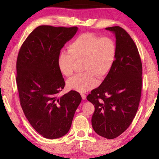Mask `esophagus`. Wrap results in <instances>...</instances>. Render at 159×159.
Here are the masks:
<instances>
[{
	"label": "esophagus",
	"mask_w": 159,
	"mask_h": 159,
	"mask_svg": "<svg viewBox=\"0 0 159 159\" xmlns=\"http://www.w3.org/2000/svg\"><path fill=\"white\" fill-rule=\"evenodd\" d=\"M80 95H81L82 99H83V100H84V99H85V98H86V96H85V95H84V94H80Z\"/></svg>",
	"instance_id": "34e87169"
}]
</instances>
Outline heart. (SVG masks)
Here are the masks:
<instances>
[{
  "instance_id": "obj_1",
  "label": "heart",
  "mask_w": 159,
  "mask_h": 159,
  "mask_svg": "<svg viewBox=\"0 0 159 159\" xmlns=\"http://www.w3.org/2000/svg\"><path fill=\"white\" fill-rule=\"evenodd\" d=\"M116 42L109 37L100 38L92 34H83L75 39L69 50L57 56V66L64 76L74 72L75 60H82V73L75 74L66 81L70 90L85 93L97 84L96 76L102 79L111 69L116 57Z\"/></svg>"
}]
</instances>
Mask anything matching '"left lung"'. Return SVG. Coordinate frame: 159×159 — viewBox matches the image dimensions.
Segmentation results:
<instances>
[{
    "label": "left lung",
    "instance_id": "8db88e82",
    "mask_svg": "<svg viewBox=\"0 0 159 159\" xmlns=\"http://www.w3.org/2000/svg\"><path fill=\"white\" fill-rule=\"evenodd\" d=\"M113 32L117 47L111 69L87 99L95 106L92 126L97 134L114 139L126 130L135 116L141 98L142 61L138 48L127 32L116 26Z\"/></svg>",
    "mask_w": 159,
    "mask_h": 159
}]
</instances>
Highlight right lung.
Instances as JSON below:
<instances>
[{"instance_id": "obj_1", "label": "right lung", "mask_w": 159, "mask_h": 159, "mask_svg": "<svg viewBox=\"0 0 159 159\" xmlns=\"http://www.w3.org/2000/svg\"><path fill=\"white\" fill-rule=\"evenodd\" d=\"M78 27L43 25L26 38L17 60L20 104L32 127L43 137L57 139L68 133L81 96L71 90L58 98L65 82L57 66V56Z\"/></svg>"}]
</instances>
